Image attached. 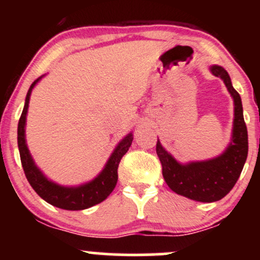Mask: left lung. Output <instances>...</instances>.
<instances>
[{
	"label": "left lung",
	"mask_w": 260,
	"mask_h": 260,
	"mask_svg": "<svg viewBox=\"0 0 260 260\" xmlns=\"http://www.w3.org/2000/svg\"><path fill=\"white\" fill-rule=\"evenodd\" d=\"M209 70L222 79L234 99V127L231 142L225 151L213 159L182 164L161 145L159 139L156 143V154L168 186L177 194L203 203L220 201L228 194L240 177L248 154V134L240 94L235 90L229 73L221 66L213 64Z\"/></svg>",
	"instance_id": "8db88e82"
}]
</instances>
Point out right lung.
<instances>
[{"mask_svg": "<svg viewBox=\"0 0 260 260\" xmlns=\"http://www.w3.org/2000/svg\"><path fill=\"white\" fill-rule=\"evenodd\" d=\"M45 76L39 77L37 80L30 85L26 92L24 109L22 116L18 122V148H19L20 161H22L23 170L29 181L32 189L38 193L45 202L53 207L64 209V210H84L96 205L111 194L113 188L117 183V169L120 161L124 154L127 153L133 140L132 132L128 133L124 138L120 140L116 148L113 149L112 154L110 155L109 160L106 161L105 166L101 172L91 181L79 184V186H62L56 183L46 177L40 169L38 168L32 159L25 139V123L26 113H28L29 100L34 86L44 78Z\"/></svg>", "mask_w": 260, "mask_h": 260, "instance_id": "obj_1", "label": "right lung"}]
</instances>
